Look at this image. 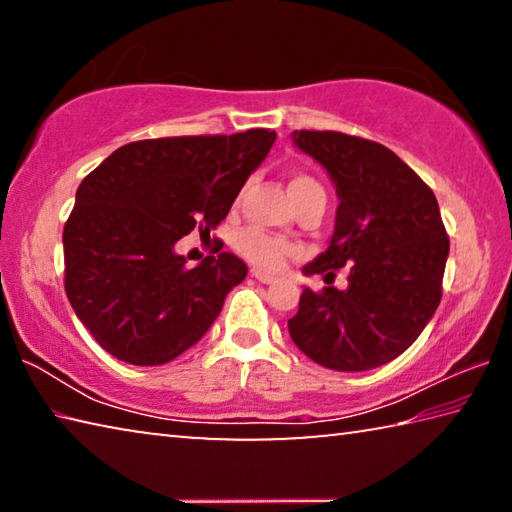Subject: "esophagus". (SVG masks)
Listing matches in <instances>:
<instances>
[{"mask_svg":"<svg viewBox=\"0 0 512 512\" xmlns=\"http://www.w3.org/2000/svg\"><path fill=\"white\" fill-rule=\"evenodd\" d=\"M253 277H255L257 282H262V284H273V282H275L273 275H268V273H264V271H257V268L253 271Z\"/></svg>","mask_w":512,"mask_h":512,"instance_id":"1","label":"esophagus"}]
</instances>
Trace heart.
<instances>
[{
  "label": "heart",
  "instance_id": "1",
  "mask_svg": "<svg viewBox=\"0 0 512 512\" xmlns=\"http://www.w3.org/2000/svg\"><path fill=\"white\" fill-rule=\"evenodd\" d=\"M289 192L293 201H298L300 196L309 192H323V187L314 178L307 176V173H291ZM237 250L248 262L264 268V271H277L298 248L289 239L268 235V232L259 228H248L237 237Z\"/></svg>",
  "mask_w": 512,
  "mask_h": 512
}]
</instances>
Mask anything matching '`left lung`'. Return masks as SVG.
I'll return each mask as SVG.
<instances>
[{
  "mask_svg": "<svg viewBox=\"0 0 512 512\" xmlns=\"http://www.w3.org/2000/svg\"><path fill=\"white\" fill-rule=\"evenodd\" d=\"M336 185L334 235L302 271L323 275L289 320L293 343L329 370L379 368L411 348L443 298L449 237L438 201L384 144L336 131H293ZM349 268V289L331 287Z\"/></svg>",
  "mask_w": 512,
  "mask_h": 512,
  "instance_id": "8db88e82",
  "label": "left lung"
}]
</instances>
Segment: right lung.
<instances>
[{"mask_svg":"<svg viewBox=\"0 0 512 512\" xmlns=\"http://www.w3.org/2000/svg\"><path fill=\"white\" fill-rule=\"evenodd\" d=\"M273 142L268 128L140 140L83 178L63 230L65 293L103 350L162 366L203 339L248 266L219 248L187 268L173 246L228 216Z\"/></svg>","mask_w":512,"mask_h":512,"instance_id":"add662e5","label":"right lung"}]
</instances>
